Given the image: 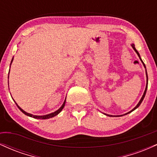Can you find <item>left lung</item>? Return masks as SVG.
I'll return each instance as SVG.
<instances>
[{"label":"left lung","mask_w":157,"mask_h":157,"mask_svg":"<svg viewBox=\"0 0 157 157\" xmlns=\"http://www.w3.org/2000/svg\"><path fill=\"white\" fill-rule=\"evenodd\" d=\"M131 46H132V48H134V50L135 52H136V53L137 54V55L139 56V57H140V60H141V62L142 63V64H143V66H144V67L145 68V71H146V77H147V83H146V86H145V91H144V93H143V95H142V98L140 99V102H138V104L137 105H136V106H135V107L134 108V109H133L132 110H131V111H129V112H128V113H125V114H122V115H117V116H112V115H109V114H106V113H104V114L105 115H106V116H109V117H122V116H123V115H126V114H128V113H131V112H132L133 111H134L135 109H137V108L139 107V106L140 105V104L142 103V100H143V99L145 98V94H146V91H147V71H146V67H145V63H143V61L142 60V59H141V57H140V54H139V52H137V50L136 49V48H135V46H134V44H131Z\"/></svg>","instance_id":"left-lung-1"}]
</instances>
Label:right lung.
<instances>
[{
  "label": "right lung",
  "instance_id": "obj_1",
  "mask_svg": "<svg viewBox=\"0 0 157 157\" xmlns=\"http://www.w3.org/2000/svg\"><path fill=\"white\" fill-rule=\"evenodd\" d=\"M13 59H14V57H12V61H11L10 66H11V64H12V61H13ZM9 75H10V71H9ZM66 99H65V100H64L63 103V105H61V107H60V109H59L58 110H57V111H55V112H53V113H48V114H46V115H43V116H37V115H33V114H32V113H27V112H26V111H23V110L22 109H21V108L20 107V106H19L18 105H17V103H16L15 101V103H16V105H17V108H18V109H19L20 110H21V111H22V112H23V113H24V114H26V116H28V117H33V118H35V119H40V120H46V119H49V118L54 117H55L56 115H57V114H58V113H60V111H62L63 109V108H64V106H65V104H66Z\"/></svg>",
  "mask_w": 157,
  "mask_h": 157
}]
</instances>
